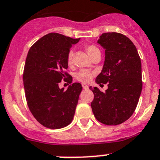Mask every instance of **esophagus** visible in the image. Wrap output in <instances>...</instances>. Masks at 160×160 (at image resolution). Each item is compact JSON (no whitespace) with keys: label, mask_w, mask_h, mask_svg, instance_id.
<instances>
[{"label":"esophagus","mask_w":160,"mask_h":160,"mask_svg":"<svg viewBox=\"0 0 160 160\" xmlns=\"http://www.w3.org/2000/svg\"><path fill=\"white\" fill-rule=\"evenodd\" d=\"M82 88L84 90H87V89H89V86L86 84H82Z\"/></svg>","instance_id":"1"}]
</instances>
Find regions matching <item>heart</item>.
<instances>
[{"label":"heart","mask_w":160,"mask_h":160,"mask_svg":"<svg viewBox=\"0 0 160 160\" xmlns=\"http://www.w3.org/2000/svg\"><path fill=\"white\" fill-rule=\"evenodd\" d=\"M85 50L87 52V54L91 57L92 58L97 55L98 54H101V51L98 47L93 44L85 45ZM67 63L69 67L73 65V52L71 51H69L67 56ZM93 76V73L90 70H82L76 74L75 77L77 80L82 82H89L92 79Z\"/></svg>","instance_id":"1"}]
</instances>
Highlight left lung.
Listing matches in <instances>:
<instances>
[{
  "label": "left lung",
  "mask_w": 160,
  "mask_h": 160,
  "mask_svg": "<svg viewBox=\"0 0 160 160\" xmlns=\"http://www.w3.org/2000/svg\"><path fill=\"white\" fill-rule=\"evenodd\" d=\"M105 50V59L96 82L108 84L105 92L90 86L94 98L93 115L99 122L117 125L129 118L142 90L141 61L137 48L124 35L106 32L98 41Z\"/></svg>",
  "instance_id": "8db88e82"
}]
</instances>
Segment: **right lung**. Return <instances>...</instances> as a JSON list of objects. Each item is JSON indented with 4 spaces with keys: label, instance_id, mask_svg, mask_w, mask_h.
Here are the masks:
<instances>
[{
    "label": "right lung",
    "instance_id": "obj_1",
    "mask_svg": "<svg viewBox=\"0 0 160 160\" xmlns=\"http://www.w3.org/2000/svg\"><path fill=\"white\" fill-rule=\"evenodd\" d=\"M80 39L49 33L31 47L26 58L23 80L29 110L44 127L58 129L71 123L82 86L74 82L64 90L62 80L71 83L67 56Z\"/></svg>",
    "mask_w": 160,
    "mask_h": 160
}]
</instances>
